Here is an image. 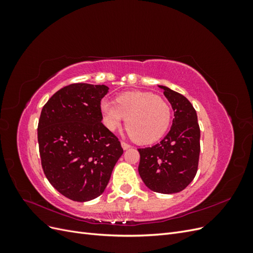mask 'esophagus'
<instances>
[{"mask_svg": "<svg viewBox=\"0 0 253 253\" xmlns=\"http://www.w3.org/2000/svg\"><path fill=\"white\" fill-rule=\"evenodd\" d=\"M121 147H122V149H124V150H127V149L131 148V145H129L126 142H125V141H121Z\"/></svg>", "mask_w": 253, "mask_h": 253, "instance_id": "esophagus-1", "label": "esophagus"}]
</instances>
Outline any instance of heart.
I'll use <instances>...</instances> for the list:
<instances>
[{
	"label": "heart",
	"instance_id": "obj_1",
	"mask_svg": "<svg viewBox=\"0 0 253 253\" xmlns=\"http://www.w3.org/2000/svg\"><path fill=\"white\" fill-rule=\"evenodd\" d=\"M103 124L114 132L126 121V131L139 143L158 140L170 126L171 109L163 98L147 91H129L117 97L116 103L103 99L100 103Z\"/></svg>",
	"mask_w": 253,
	"mask_h": 253
}]
</instances>
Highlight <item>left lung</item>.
<instances>
[{
	"instance_id": "8db88e82",
	"label": "left lung",
	"mask_w": 253,
	"mask_h": 253,
	"mask_svg": "<svg viewBox=\"0 0 253 253\" xmlns=\"http://www.w3.org/2000/svg\"><path fill=\"white\" fill-rule=\"evenodd\" d=\"M172 105L170 132L153 147L138 149V172L144 185L157 193L174 194L187 188L197 172L201 129L193 105L181 94L158 85Z\"/></svg>"
}]
</instances>
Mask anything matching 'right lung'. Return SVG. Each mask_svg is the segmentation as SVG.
Masks as SVG:
<instances>
[{"instance_id":"obj_1","label":"right lung","mask_w":253,"mask_h":253,"mask_svg":"<svg viewBox=\"0 0 253 253\" xmlns=\"http://www.w3.org/2000/svg\"><path fill=\"white\" fill-rule=\"evenodd\" d=\"M105 85L75 83L59 89L43 106L38 142L45 176L75 202L100 196L124 153L118 138L102 124Z\"/></svg>"}]
</instances>
